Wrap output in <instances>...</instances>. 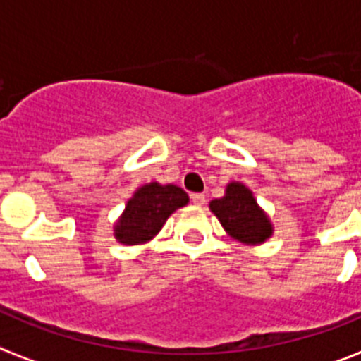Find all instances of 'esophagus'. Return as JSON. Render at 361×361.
Wrapping results in <instances>:
<instances>
[{"mask_svg":"<svg viewBox=\"0 0 361 361\" xmlns=\"http://www.w3.org/2000/svg\"><path fill=\"white\" fill-rule=\"evenodd\" d=\"M191 202L195 204V206H204L206 204V195H202V193H193L191 195Z\"/></svg>","mask_w":361,"mask_h":361,"instance_id":"34e87169","label":"esophagus"}]
</instances>
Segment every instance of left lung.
<instances>
[{"mask_svg": "<svg viewBox=\"0 0 361 361\" xmlns=\"http://www.w3.org/2000/svg\"><path fill=\"white\" fill-rule=\"evenodd\" d=\"M209 209L229 237L242 244H264L273 235L271 220L257 204L250 188L242 183H229L226 195L212 200Z\"/></svg>", "mask_w": 361, "mask_h": 361, "instance_id": "1", "label": "left lung"}]
</instances>
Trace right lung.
<instances>
[{
	"label": "right lung",
	"instance_id": "add662e5",
	"mask_svg": "<svg viewBox=\"0 0 361 361\" xmlns=\"http://www.w3.org/2000/svg\"><path fill=\"white\" fill-rule=\"evenodd\" d=\"M188 202L190 199L186 191L175 184H145L128 200L114 228V235L121 244H145L161 231L175 209L183 208Z\"/></svg>",
	"mask_w": 361,
	"mask_h": 361
}]
</instances>
